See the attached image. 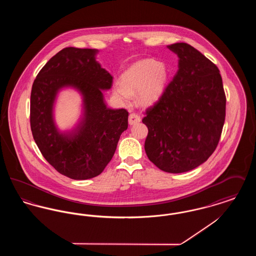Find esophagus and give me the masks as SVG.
<instances>
[{"mask_svg": "<svg viewBox=\"0 0 256 256\" xmlns=\"http://www.w3.org/2000/svg\"><path fill=\"white\" fill-rule=\"evenodd\" d=\"M141 121L140 116L137 113H130L128 116V124H135Z\"/></svg>", "mask_w": 256, "mask_h": 256, "instance_id": "obj_1", "label": "esophagus"}]
</instances>
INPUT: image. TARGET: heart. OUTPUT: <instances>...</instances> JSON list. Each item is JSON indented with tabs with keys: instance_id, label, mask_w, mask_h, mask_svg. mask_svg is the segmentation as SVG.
I'll list each match as a JSON object with an SVG mask.
<instances>
[{
	"instance_id": "obj_1",
	"label": "heart",
	"mask_w": 256,
	"mask_h": 256,
	"mask_svg": "<svg viewBox=\"0 0 256 256\" xmlns=\"http://www.w3.org/2000/svg\"><path fill=\"white\" fill-rule=\"evenodd\" d=\"M167 80V72L158 61L141 60L135 63L122 76V82L114 86L115 93L124 100H128L132 94L138 91L142 102H150L163 91Z\"/></svg>"
}]
</instances>
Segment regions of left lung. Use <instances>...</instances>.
I'll return each instance as SVG.
<instances>
[{
    "instance_id": "8db88e82",
    "label": "left lung",
    "mask_w": 256,
    "mask_h": 256,
    "mask_svg": "<svg viewBox=\"0 0 256 256\" xmlns=\"http://www.w3.org/2000/svg\"><path fill=\"white\" fill-rule=\"evenodd\" d=\"M178 71L146 108V156L160 170L180 174L206 162L219 144L226 98L218 67L187 43L168 46Z\"/></svg>"
}]
</instances>
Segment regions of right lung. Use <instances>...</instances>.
Returning a JSON list of instances; mask_svg holds the SVG:
<instances>
[{"instance_id":"1","label":"right lung","mask_w":256,"mask_h":256,"mask_svg":"<svg viewBox=\"0 0 256 256\" xmlns=\"http://www.w3.org/2000/svg\"><path fill=\"white\" fill-rule=\"evenodd\" d=\"M97 50L68 47L61 50L37 74L30 94V122L34 139L50 164L72 180H88L102 174L113 158L128 112L110 108L102 90L113 78L95 60ZM78 88L84 96L85 113L70 133L60 134L52 120L57 91Z\"/></svg>"}]
</instances>
